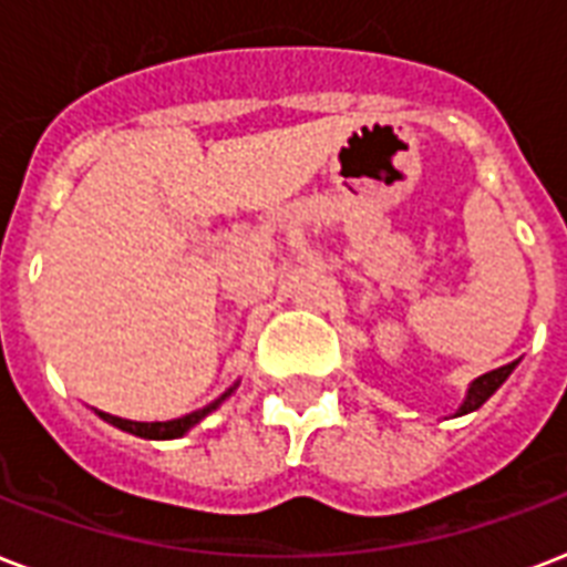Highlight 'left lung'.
I'll list each match as a JSON object with an SVG mask.
<instances>
[{
	"instance_id": "8db88e82",
	"label": "left lung",
	"mask_w": 567,
	"mask_h": 567,
	"mask_svg": "<svg viewBox=\"0 0 567 567\" xmlns=\"http://www.w3.org/2000/svg\"><path fill=\"white\" fill-rule=\"evenodd\" d=\"M515 364L518 362L503 364V368H497V371H488L480 379H474V385L467 388V396H465V403H462V409H458V414H467V412H474V409H480V405H483L485 400H488V396H492L503 382H506V377L515 371Z\"/></svg>"
}]
</instances>
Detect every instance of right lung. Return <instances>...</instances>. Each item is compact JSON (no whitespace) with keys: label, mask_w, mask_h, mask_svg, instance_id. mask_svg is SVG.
<instances>
[{"label":"right lung","mask_w":567,"mask_h":567,"mask_svg":"<svg viewBox=\"0 0 567 567\" xmlns=\"http://www.w3.org/2000/svg\"><path fill=\"white\" fill-rule=\"evenodd\" d=\"M229 394H231V388L220 396V400H214L212 405H205V409H199V412H190V414H185V417H176V421H164V423H137V421H123V417H114V414H105V412H100V414H102V421L114 423L117 430L132 432V435H137V439H158V441L179 439V435H185V432H188L194 423L203 421L205 414L212 412V409H217V405H220Z\"/></svg>","instance_id":"1"}]
</instances>
